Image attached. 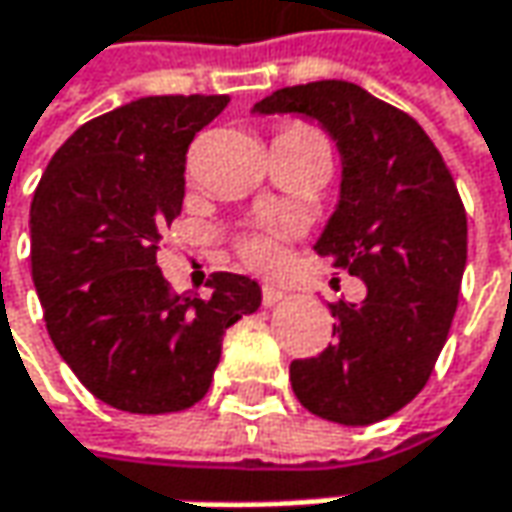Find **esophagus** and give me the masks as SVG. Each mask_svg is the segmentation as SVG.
I'll list each match as a JSON object with an SVG mask.
<instances>
[{"instance_id": "34e87169", "label": "esophagus", "mask_w": 512, "mask_h": 512, "mask_svg": "<svg viewBox=\"0 0 512 512\" xmlns=\"http://www.w3.org/2000/svg\"><path fill=\"white\" fill-rule=\"evenodd\" d=\"M282 299H285V291H282V288H276V285H265V288H262V305L273 308V305H279Z\"/></svg>"}]
</instances>
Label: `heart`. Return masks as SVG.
Masks as SVG:
<instances>
[{"label":"heart","instance_id":"heart-1","mask_svg":"<svg viewBox=\"0 0 512 512\" xmlns=\"http://www.w3.org/2000/svg\"><path fill=\"white\" fill-rule=\"evenodd\" d=\"M288 132H302V135H317L311 126H302V123H291L288 129H282L279 135H288ZM239 253L250 268L270 270L282 262V233L279 230H253V233H244L239 239Z\"/></svg>","mask_w":512,"mask_h":512}]
</instances>
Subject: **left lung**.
Wrapping results in <instances>:
<instances>
[{"label": "left lung", "instance_id": "8db88e82", "mask_svg": "<svg viewBox=\"0 0 512 512\" xmlns=\"http://www.w3.org/2000/svg\"><path fill=\"white\" fill-rule=\"evenodd\" d=\"M259 115L322 123L343 158L340 204L314 250L366 282L334 302V343L291 363L299 403L325 421L369 426L421 392L447 343L467 265V213L421 123L345 80L288 86Z\"/></svg>", "mask_w": 512, "mask_h": 512}]
</instances>
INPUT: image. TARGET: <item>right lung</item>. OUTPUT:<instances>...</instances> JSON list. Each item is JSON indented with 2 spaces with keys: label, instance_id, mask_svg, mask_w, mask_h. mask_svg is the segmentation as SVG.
<instances>
[{
  "label": "right lung",
  "instance_id": "1",
  "mask_svg": "<svg viewBox=\"0 0 512 512\" xmlns=\"http://www.w3.org/2000/svg\"><path fill=\"white\" fill-rule=\"evenodd\" d=\"M227 94L141 97L83 123L57 149L31 201V276L68 369L103 403L135 415L190 409L207 395L224 331L262 288L213 273L207 299L175 294L158 268L181 216L195 132Z\"/></svg>",
  "mask_w": 512,
  "mask_h": 512
}]
</instances>
